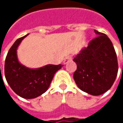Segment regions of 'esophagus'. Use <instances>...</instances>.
<instances>
[{"label": "esophagus", "instance_id": "obj_1", "mask_svg": "<svg viewBox=\"0 0 123 123\" xmlns=\"http://www.w3.org/2000/svg\"><path fill=\"white\" fill-rule=\"evenodd\" d=\"M72 61V56H70V55H68V56H67L65 59H64V61H63V63L64 64H67L68 62L71 61Z\"/></svg>", "mask_w": 123, "mask_h": 123}]
</instances>
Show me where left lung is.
<instances>
[{
	"label": "left lung",
	"instance_id": "obj_1",
	"mask_svg": "<svg viewBox=\"0 0 123 123\" xmlns=\"http://www.w3.org/2000/svg\"><path fill=\"white\" fill-rule=\"evenodd\" d=\"M94 31L98 36L73 59L77 65L73 78L81 90L92 95H100L113 85L118 64L110 38L103 33Z\"/></svg>",
	"mask_w": 123,
	"mask_h": 123
}]
</instances>
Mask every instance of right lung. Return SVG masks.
Returning a JSON list of instances; mask_svg holds the SVG:
<instances>
[{"label":"right lung","mask_w":123,"mask_h":123,"mask_svg":"<svg viewBox=\"0 0 123 123\" xmlns=\"http://www.w3.org/2000/svg\"><path fill=\"white\" fill-rule=\"evenodd\" d=\"M28 35L18 38L10 48L5 62V76L8 85L18 95L32 99L48 89L55 73L63 65H47L31 69L20 64L17 58V48Z\"/></svg>","instance_id":"obj_1"}]
</instances>
